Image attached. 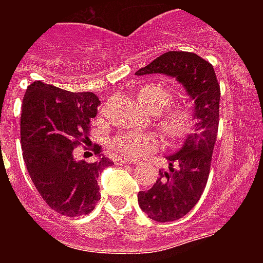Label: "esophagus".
I'll return each instance as SVG.
<instances>
[{
	"instance_id": "obj_1",
	"label": "esophagus",
	"mask_w": 263,
	"mask_h": 263,
	"mask_svg": "<svg viewBox=\"0 0 263 263\" xmlns=\"http://www.w3.org/2000/svg\"><path fill=\"white\" fill-rule=\"evenodd\" d=\"M115 162L117 165H124V164H134V161L129 160H124V158H116Z\"/></svg>"
}]
</instances>
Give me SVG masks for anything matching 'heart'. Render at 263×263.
<instances>
[{"instance_id":"heart-1","label":"heart","mask_w":263,"mask_h":263,"mask_svg":"<svg viewBox=\"0 0 263 263\" xmlns=\"http://www.w3.org/2000/svg\"><path fill=\"white\" fill-rule=\"evenodd\" d=\"M138 101L153 115H157L156 123L171 146L183 143L195 132L196 116L191 105L175 103V91L161 83H148L139 88ZM116 157L124 160L143 158L160 146L158 136L154 134H121L110 142Z\"/></svg>"}]
</instances>
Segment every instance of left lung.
I'll return each instance as SVG.
<instances>
[{"label": "left lung", "mask_w": 263, "mask_h": 263, "mask_svg": "<svg viewBox=\"0 0 263 263\" xmlns=\"http://www.w3.org/2000/svg\"><path fill=\"white\" fill-rule=\"evenodd\" d=\"M161 73L175 78L194 101L196 128L183 147L166 157L169 172L147 191L138 194L140 209L158 222L184 217L199 200L208 183L220 120V84L214 68L190 51H166L136 71L138 76Z\"/></svg>", "instance_id": "8db88e82"}]
</instances>
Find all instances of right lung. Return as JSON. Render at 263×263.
Listing matches in <instances>:
<instances>
[{
    "instance_id": "1",
    "label": "right lung",
    "mask_w": 263,
    "mask_h": 263,
    "mask_svg": "<svg viewBox=\"0 0 263 263\" xmlns=\"http://www.w3.org/2000/svg\"><path fill=\"white\" fill-rule=\"evenodd\" d=\"M99 103L94 92H72L39 80L27 87L23 98V160L43 200L63 216L92 212L101 199L99 172L113 164L99 154V146L94 148L95 162L75 160L73 148L87 142Z\"/></svg>"
}]
</instances>
